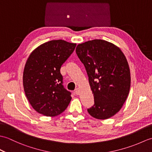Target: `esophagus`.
<instances>
[{
	"label": "esophagus",
	"mask_w": 152,
	"mask_h": 152,
	"mask_svg": "<svg viewBox=\"0 0 152 152\" xmlns=\"http://www.w3.org/2000/svg\"><path fill=\"white\" fill-rule=\"evenodd\" d=\"M75 93L76 95H79L80 94V89L78 88H76L75 89Z\"/></svg>",
	"instance_id": "esophagus-1"
}]
</instances>
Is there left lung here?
I'll return each instance as SVG.
<instances>
[{
    "label": "left lung",
    "mask_w": 152,
    "mask_h": 152,
    "mask_svg": "<svg viewBox=\"0 0 152 152\" xmlns=\"http://www.w3.org/2000/svg\"><path fill=\"white\" fill-rule=\"evenodd\" d=\"M76 52L84 65L95 104L88 112L106 119L117 114L131 87L129 66L120 48L108 41L95 39L79 44Z\"/></svg>",
    "instance_id": "obj_1"
}]
</instances>
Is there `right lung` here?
Returning <instances> with one entry per match:
<instances>
[{
    "instance_id": "obj_1",
    "label": "right lung",
    "mask_w": 152,
    "mask_h": 152,
    "mask_svg": "<svg viewBox=\"0 0 152 152\" xmlns=\"http://www.w3.org/2000/svg\"><path fill=\"white\" fill-rule=\"evenodd\" d=\"M76 46L63 40H53L40 45L28 56L23 83L28 102L39 114L53 117L69 106L71 93L62 84L60 69Z\"/></svg>"
}]
</instances>
